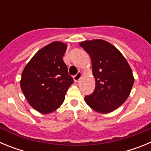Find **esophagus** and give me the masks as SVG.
Listing matches in <instances>:
<instances>
[{
    "instance_id": "obj_1",
    "label": "esophagus",
    "mask_w": 151,
    "mask_h": 151,
    "mask_svg": "<svg viewBox=\"0 0 151 151\" xmlns=\"http://www.w3.org/2000/svg\"><path fill=\"white\" fill-rule=\"evenodd\" d=\"M82 73H81V72H78L76 75H75L74 76H73V79H74L75 82H78V81H79L80 78H82Z\"/></svg>"
}]
</instances>
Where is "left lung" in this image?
I'll use <instances>...</instances> for the list:
<instances>
[{
	"instance_id": "8db88e82",
	"label": "left lung",
	"mask_w": 151,
	"mask_h": 151,
	"mask_svg": "<svg viewBox=\"0 0 151 151\" xmlns=\"http://www.w3.org/2000/svg\"><path fill=\"white\" fill-rule=\"evenodd\" d=\"M90 55L95 88L85 101L101 113L113 111L126 101L134 84L129 64L121 52L106 41L94 39L79 44Z\"/></svg>"
}]
</instances>
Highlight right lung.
<instances>
[{
	"instance_id": "obj_1",
	"label": "right lung",
	"mask_w": 151,
	"mask_h": 151,
	"mask_svg": "<svg viewBox=\"0 0 151 151\" xmlns=\"http://www.w3.org/2000/svg\"><path fill=\"white\" fill-rule=\"evenodd\" d=\"M67 45L54 41L38 50L22 73L20 86L29 104L47 114L62 105L73 78L63 62Z\"/></svg>"
}]
</instances>
